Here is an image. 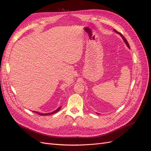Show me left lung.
Returning a JSON list of instances; mask_svg holds the SVG:
<instances>
[{
  "label": "left lung",
  "instance_id": "1",
  "mask_svg": "<svg viewBox=\"0 0 151 151\" xmlns=\"http://www.w3.org/2000/svg\"><path fill=\"white\" fill-rule=\"evenodd\" d=\"M115 32H116V33H118V34H119V35H120V36H122V38L123 39V40H124V42H125L126 45H127V46H128V47H129V48H130V47H129V43H128V42H127V40L125 39V38L124 37V36H123L122 35V34H121L120 33H119V32H118V31H116L115 29Z\"/></svg>",
  "mask_w": 151,
  "mask_h": 151
}]
</instances>
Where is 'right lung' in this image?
Here are the masks:
<instances>
[{"instance_id": "right-lung-1", "label": "right lung", "mask_w": 151, "mask_h": 151, "mask_svg": "<svg viewBox=\"0 0 151 151\" xmlns=\"http://www.w3.org/2000/svg\"><path fill=\"white\" fill-rule=\"evenodd\" d=\"M61 108V106L60 107H59L57 109H56V110H55L54 111H53V112H52V113H38V112H36V111H34V112H36V113L37 114H38V115H52V114H53V113H57L58 111H59V109H60Z\"/></svg>"}]
</instances>
